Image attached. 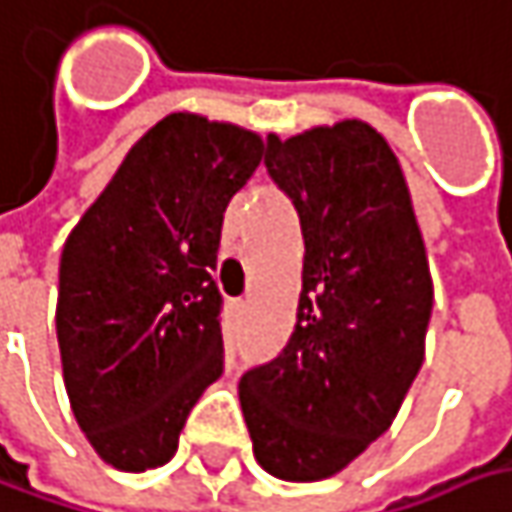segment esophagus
Instances as JSON below:
<instances>
[{
    "mask_svg": "<svg viewBox=\"0 0 512 512\" xmlns=\"http://www.w3.org/2000/svg\"><path fill=\"white\" fill-rule=\"evenodd\" d=\"M234 307H237V310H240V313H246V301H237V304H234Z\"/></svg>",
    "mask_w": 512,
    "mask_h": 512,
    "instance_id": "34e87169",
    "label": "esophagus"
}]
</instances>
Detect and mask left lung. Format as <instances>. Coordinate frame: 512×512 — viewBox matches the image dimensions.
<instances>
[{"mask_svg":"<svg viewBox=\"0 0 512 512\" xmlns=\"http://www.w3.org/2000/svg\"><path fill=\"white\" fill-rule=\"evenodd\" d=\"M263 162L298 211L304 284L284 353L243 374L240 406L257 464L321 481L391 429L435 289L403 167L371 124L272 133Z\"/></svg>","mask_w":512,"mask_h":512,"instance_id":"1","label":"left lung"}]
</instances>
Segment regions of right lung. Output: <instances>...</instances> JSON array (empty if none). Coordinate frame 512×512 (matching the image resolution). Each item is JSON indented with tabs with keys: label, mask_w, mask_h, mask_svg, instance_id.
<instances>
[{
	"label": "right lung",
	"mask_w": 512,
	"mask_h": 512,
	"mask_svg": "<svg viewBox=\"0 0 512 512\" xmlns=\"http://www.w3.org/2000/svg\"><path fill=\"white\" fill-rule=\"evenodd\" d=\"M260 156L252 130L170 112L130 147L66 237L63 382L104 464H167L194 403L223 374V298L211 272L228 202Z\"/></svg>",
	"instance_id": "1"
}]
</instances>
